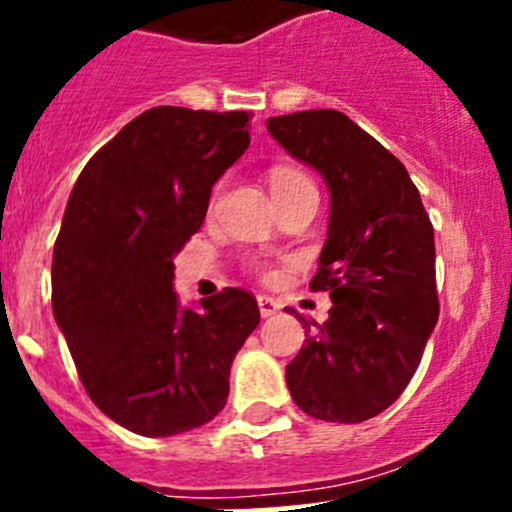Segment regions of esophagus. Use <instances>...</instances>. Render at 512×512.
Returning a JSON list of instances; mask_svg holds the SVG:
<instances>
[{"instance_id":"1","label":"esophagus","mask_w":512,"mask_h":512,"mask_svg":"<svg viewBox=\"0 0 512 512\" xmlns=\"http://www.w3.org/2000/svg\"><path fill=\"white\" fill-rule=\"evenodd\" d=\"M257 304H260L262 317H272V314L280 312V302H277L275 297H267V294H260V297H257Z\"/></svg>"}]
</instances>
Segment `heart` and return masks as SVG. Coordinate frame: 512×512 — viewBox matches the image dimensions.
Instances as JSON below:
<instances>
[{"mask_svg": "<svg viewBox=\"0 0 512 512\" xmlns=\"http://www.w3.org/2000/svg\"><path fill=\"white\" fill-rule=\"evenodd\" d=\"M312 180L302 173V170L292 168V165H275L270 170V188L272 195L275 193H285V190L297 188V185H309Z\"/></svg>", "mask_w": 512, "mask_h": 512, "instance_id": "obj_1", "label": "heart"}]
</instances>
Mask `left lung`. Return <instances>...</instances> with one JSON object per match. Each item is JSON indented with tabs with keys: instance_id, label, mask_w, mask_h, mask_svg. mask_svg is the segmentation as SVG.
<instances>
[{
	"instance_id": "8db88e82",
	"label": "left lung",
	"mask_w": 512,
	"mask_h": 512,
	"mask_svg": "<svg viewBox=\"0 0 512 512\" xmlns=\"http://www.w3.org/2000/svg\"><path fill=\"white\" fill-rule=\"evenodd\" d=\"M267 131L332 195L309 282L332 309L314 334L297 314L307 339L287 364L289 394L319 421H366L409 386L438 322L433 225L404 163L342 111L272 116Z\"/></svg>"
}]
</instances>
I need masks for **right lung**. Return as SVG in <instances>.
Returning <instances> with one entry per match:
<instances>
[{
  "instance_id": "1",
  "label": "right lung",
  "mask_w": 512,
  "mask_h": 512,
  "mask_svg": "<svg viewBox=\"0 0 512 512\" xmlns=\"http://www.w3.org/2000/svg\"><path fill=\"white\" fill-rule=\"evenodd\" d=\"M247 111L158 106L86 163L51 262V307L86 394L138 436L213 421L230 366L260 324L250 292L225 287L183 309L173 257L200 230L220 175L250 146Z\"/></svg>"
}]
</instances>
